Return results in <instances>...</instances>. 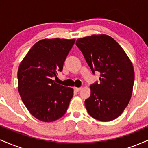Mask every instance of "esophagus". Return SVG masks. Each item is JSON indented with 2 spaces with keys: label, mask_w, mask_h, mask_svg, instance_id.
<instances>
[{
  "label": "esophagus",
  "mask_w": 148,
  "mask_h": 148,
  "mask_svg": "<svg viewBox=\"0 0 148 148\" xmlns=\"http://www.w3.org/2000/svg\"><path fill=\"white\" fill-rule=\"evenodd\" d=\"M74 90H76V92H79V91H81V90H82V88H76V87H74Z\"/></svg>",
  "instance_id": "34e87169"
}]
</instances>
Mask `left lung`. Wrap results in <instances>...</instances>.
<instances>
[{
  "mask_svg": "<svg viewBox=\"0 0 148 148\" xmlns=\"http://www.w3.org/2000/svg\"><path fill=\"white\" fill-rule=\"evenodd\" d=\"M76 45L92 72H99L100 84L90 86L85 106L91 117L102 122L115 120L123 113L133 91L134 70L130 58L113 38L92 35L79 38Z\"/></svg>",
  "mask_w": 148,
  "mask_h": 148,
  "instance_id": "obj_1",
  "label": "left lung"
}]
</instances>
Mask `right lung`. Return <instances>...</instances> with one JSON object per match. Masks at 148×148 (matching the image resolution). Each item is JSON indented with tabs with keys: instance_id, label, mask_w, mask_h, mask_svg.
<instances>
[{
	"instance_id": "add662e5",
	"label": "right lung",
	"mask_w": 148,
	"mask_h": 148,
	"mask_svg": "<svg viewBox=\"0 0 148 148\" xmlns=\"http://www.w3.org/2000/svg\"><path fill=\"white\" fill-rule=\"evenodd\" d=\"M75 39H44L30 49L18 67V90L30 114L45 123L55 121L65 114L73 97L72 88L58 84Z\"/></svg>"
}]
</instances>
